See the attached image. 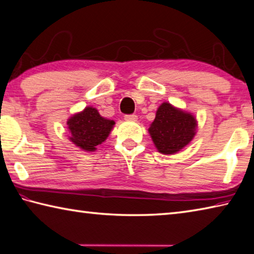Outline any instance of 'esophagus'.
<instances>
[{"label": "esophagus", "instance_id": "1", "mask_svg": "<svg viewBox=\"0 0 254 254\" xmlns=\"http://www.w3.org/2000/svg\"><path fill=\"white\" fill-rule=\"evenodd\" d=\"M124 119H126L127 121H136L137 115H135V114H127V115H124Z\"/></svg>", "mask_w": 254, "mask_h": 254}]
</instances>
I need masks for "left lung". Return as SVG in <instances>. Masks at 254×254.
Listing matches in <instances>:
<instances>
[{
    "label": "left lung",
    "instance_id": "8db88e82",
    "mask_svg": "<svg viewBox=\"0 0 254 254\" xmlns=\"http://www.w3.org/2000/svg\"><path fill=\"white\" fill-rule=\"evenodd\" d=\"M196 126V120L191 113L164 102L156 111L149 133L160 153L174 154L192 141Z\"/></svg>",
    "mask_w": 254,
    "mask_h": 254
}]
</instances>
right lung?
I'll return each mask as SVG.
<instances>
[{
	"label": "right lung",
	"instance_id": "add662e5",
	"mask_svg": "<svg viewBox=\"0 0 254 254\" xmlns=\"http://www.w3.org/2000/svg\"><path fill=\"white\" fill-rule=\"evenodd\" d=\"M66 124L71 133L70 141L80 149L92 152L107 140L115 122L101 117L96 109L86 107L68 119Z\"/></svg>",
	"mask_w": 254,
	"mask_h": 254
}]
</instances>
